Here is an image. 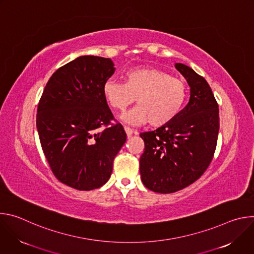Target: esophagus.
<instances>
[{"mask_svg": "<svg viewBox=\"0 0 254 254\" xmlns=\"http://www.w3.org/2000/svg\"><path fill=\"white\" fill-rule=\"evenodd\" d=\"M125 128V131H126V133H127V135L129 137V136H131L132 135V133H133V130L130 128V127H124Z\"/></svg>", "mask_w": 254, "mask_h": 254, "instance_id": "obj_1", "label": "esophagus"}]
</instances>
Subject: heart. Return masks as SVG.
I'll return each mask as SVG.
<instances>
[{"instance_id":"heart-1","label":"heart","mask_w":254,"mask_h":254,"mask_svg":"<svg viewBox=\"0 0 254 254\" xmlns=\"http://www.w3.org/2000/svg\"><path fill=\"white\" fill-rule=\"evenodd\" d=\"M102 92L108 105L118 112L125 111L135 97L137 105L121 116L123 123L162 127L178 116L187 90L184 81L164 70L138 67L127 72L125 82L106 80Z\"/></svg>"}]
</instances>
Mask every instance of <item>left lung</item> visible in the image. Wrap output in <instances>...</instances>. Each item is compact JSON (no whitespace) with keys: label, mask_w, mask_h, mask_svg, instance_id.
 I'll use <instances>...</instances> for the list:
<instances>
[{"label":"left lung","mask_w":254,"mask_h":254,"mask_svg":"<svg viewBox=\"0 0 254 254\" xmlns=\"http://www.w3.org/2000/svg\"><path fill=\"white\" fill-rule=\"evenodd\" d=\"M176 69L190 86L188 104L169 124L141 132L144 152L139 159L141 182L162 194L194 183L210 165L219 131V110L211 87L183 63Z\"/></svg>","instance_id":"left-lung-1"}]
</instances>
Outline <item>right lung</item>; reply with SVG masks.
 <instances>
[{
    "mask_svg": "<svg viewBox=\"0 0 254 254\" xmlns=\"http://www.w3.org/2000/svg\"><path fill=\"white\" fill-rule=\"evenodd\" d=\"M115 71L110 58L79 56L54 72L40 98L36 126L44 155L71 188L103 186L127 140L121 124L110 126L114 116L102 92Z\"/></svg>",
    "mask_w": 254,
    "mask_h": 254,
    "instance_id": "1",
    "label": "right lung"
}]
</instances>
